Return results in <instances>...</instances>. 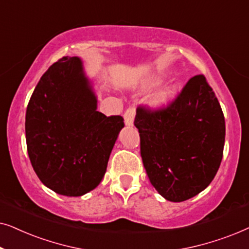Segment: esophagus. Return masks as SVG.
<instances>
[{
  "instance_id": "1",
  "label": "esophagus",
  "mask_w": 249,
  "mask_h": 249,
  "mask_svg": "<svg viewBox=\"0 0 249 249\" xmlns=\"http://www.w3.org/2000/svg\"><path fill=\"white\" fill-rule=\"evenodd\" d=\"M135 115H136V107L135 105H131L127 108V111L124 112V124L128 127H131L134 125V120H135Z\"/></svg>"
}]
</instances>
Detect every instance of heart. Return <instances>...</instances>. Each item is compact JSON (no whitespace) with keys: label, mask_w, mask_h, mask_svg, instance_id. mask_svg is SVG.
<instances>
[{"label":"heart","mask_w":249,"mask_h":249,"mask_svg":"<svg viewBox=\"0 0 249 249\" xmlns=\"http://www.w3.org/2000/svg\"><path fill=\"white\" fill-rule=\"evenodd\" d=\"M162 83V79L159 77H155V78H152V79L148 80L147 83V87L152 88V87H156L159 86L160 84ZM177 94H178V89H177L176 86H168L165 87L164 89H163L161 93H159L158 96L154 100V107H165V105H168L170 102H172L175 100Z\"/></svg>","instance_id":"1"}]
</instances>
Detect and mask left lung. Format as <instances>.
Here are the masks:
<instances>
[{
    "label": "left lung",
    "mask_w": 249,
    "mask_h": 249,
    "mask_svg": "<svg viewBox=\"0 0 249 249\" xmlns=\"http://www.w3.org/2000/svg\"><path fill=\"white\" fill-rule=\"evenodd\" d=\"M135 125L149 181L170 202H183L212 182L223 155L222 108L203 74L190 78L165 108L138 107Z\"/></svg>",
    "instance_id": "8db88e82"
}]
</instances>
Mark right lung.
Returning <instances> with one entry per match:
<instances>
[{
	"mask_svg": "<svg viewBox=\"0 0 249 249\" xmlns=\"http://www.w3.org/2000/svg\"><path fill=\"white\" fill-rule=\"evenodd\" d=\"M124 127L120 115L97 111L83 61L62 57L43 74L27 107V149L37 177L60 195L89 193L103 179Z\"/></svg>",
	"mask_w": 249,
	"mask_h": 249,
	"instance_id": "right-lung-1",
	"label": "right lung"
}]
</instances>
